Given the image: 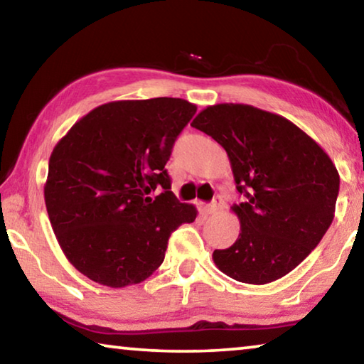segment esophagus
Here are the masks:
<instances>
[{"mask_svg": "<svg viewBox=\"0 0 364 364\" xmlns=\"http://www.w3.org/2000/svg\"><path fill=\"white\" fill-rule=\"evenodd\" d=\"M222 207H223L222 198L220 196H215V199H213L209 205L204 207V212L207 213V215H212V213H217L218 210H220Z\"/></svg>", "mask_w": 364, "mask_h": 364, "instance_id": "esophagus-1", "label": "esophagus"}]
</instances>
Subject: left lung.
<instances>
[{
	"mask_svg": "<svg viewBox=\"0 0 364 364\" xmlns=\"http://www.w3.org/2000/svg\"><path fill=\"white\" fill-rule=\"evenodd\" d=\"M225 149L236 189L240 235L213 262L250 285L279 280L319 245L336 213L340 176L313 137L280 114L245 103H217L193 119Z\"/></svg>",
	"mask_w": 364,
	"mask_h": 364,
	"instance_id": "1",
	"label": "left lung"
}]
</instances>
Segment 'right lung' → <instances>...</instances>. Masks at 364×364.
Segmentation results:
<instances>
[{
    "instance_id": "1",
    "label": "right lung",
    "mask_w": 364,
    "mask_h": 364,
    "mask_svg": "<svg viewBox=\"0 0 364 364\" xmlns=\"http://www.w3.org/2000/svg\"><path fill=\"white\" fill-rule=\"evenodd\" d=\"M196 109L170 97L103 103L55 146L45 205L66 259L87 279L141 284L164 262L170 235L194 222L198 209L170 191L165 165Z\"/></svg>"
}]
</instances>
